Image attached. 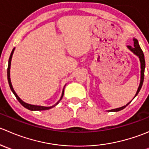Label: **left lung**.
Listing matches in <instances>:
<instances>
[{
    "instance_id": "1",
    "label": "left lung",
    "mask_w": 149,
    "mask_h": 149,
    "mask_svg": "<svg viewBox=\"0 0 149 149\" xmlns=\"http://www.w3.org/2000/svg\"><path fill=\"white\" fill-rule=\"evenodd\" d=\"M133 42H134V45H133V47L127 46V49H128L129 50L131 51V52H133L134 55H136V56L139 57L140 63H141V81H140L139 86V88H138L137 91H136V95H135V97H134V98H135V97H136V96L138 95V94L139 93L140 90H141V87H142V86H143V83L144 71H145L146 63H145V58H144V54H143V52L142 49H141V47H140V45H139V42H138V40H137V39H136V38H133ZM134 98H133V99H134ZM132 100L130 102L127 103V104L125 105V106H123V107H119V108H116V109H110V110H108V111H109V112H118V111H120V110H122V109H124V108H125L126 106H127L131 102Z\"/></svg>"
}]
</instances>
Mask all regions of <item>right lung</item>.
<instances>
[{
    "mask_svg": "<svg viewBox=\"0 0 149 149\" xmlns=\"http://www.w3.org/2000/svg\"><path fill=\"white\" fill-rule=\"evenodd\" d=\"M15 50V47L13 48V50H12L11 53H10V58H9V60H8V69H7V76H8V84H9V86H10V90H11L12 92L13 93V94L15 95V97H16V99L18 100V101L19 102L21 103V104L22 105V106L24 107L25 108H26V109H29V110L31 111H41V110H47V109H51V108L54 107L56 106L57 104H58V103L60 102V101H61V100H62L63 97V94H64V88H65V85L64 86V88H63V90L62 91V95H61V99L59 100V101L56 104H55L54 105H52V106L51 107H44V106H38V105H34V104H28V103H26L25 102H24L23 100H21L20 97H19V96L17 95V94L16 93V91H14V89H13V86H12V84H11V81H10V63H11V59H12V56H13V52H14Z\"/></svg>",
    "mask_w": 149,
    "mask_h": 149,
    "instance_id": "right-lung-1",
    "label": "right lung"
}]
</instances>
